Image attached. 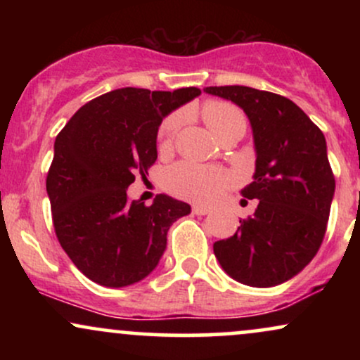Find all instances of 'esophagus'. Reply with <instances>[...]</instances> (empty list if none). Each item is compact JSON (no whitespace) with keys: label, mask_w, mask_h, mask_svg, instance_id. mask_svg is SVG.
Here are the masks:
<instances>
[{"label":"esophagus","mask_w":360,"mask_h":360,"mask_svg":"<svg viewBox=\"0 0 360 360\" xmlns=\"http://www.w3.org/2000/svg\"><path fill=\"white\" fill-rule=\"evenodd\" d=\"M193 213L194 214H208L210 213V208H206V206H201V205H194L193 206Z\"/></svg>","instance_id":"1"}]
</instances>
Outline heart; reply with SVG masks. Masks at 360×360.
I'll list each match as a JSON object with an SVG mask.
<instances>
[{
    "mask_svg": "<svg viewBox=\"0 0 360 360\" xmlns=\"http://www.w3.org/2000/svg\"><path fill=\"white\" fill-rule=\"evenodd\" d=\"M201 118L217 137H221L225 131L233 130V128L245 130V117H243L242 110L229 101H206L201 106ZM179 122L181 120L177 115H171L160 123L159 131H157V148L160 154L171 150ZM164 183L169 191L177 196L206 203V201L214 200L226 188L229 176L220 169L198 166L193 162H179L166 172Z\"/></svg>",
    "mask_w": 360,
    "mask_h": 360,
    "instance_id": "b5f03b06",
    "label": "heart"
}]
</instances>
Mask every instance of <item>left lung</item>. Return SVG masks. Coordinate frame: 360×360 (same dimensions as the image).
Wrapping results in <instances>:
<instances>
[{"mask_svg": "<svg viewBox=\"0 0 360 360\" xmlns=\"http://www.w3.org/2000/svg\"><path fill=\"white\" fill-rule=\"evenodd\" d=\"M249 117L254 181L242 189L257 208L230 238L213 243L223 271L254 288L278 286L315 257L326 232L335 177L321 130L281 94L249 86H210Z\"/></svg>", "mask_w": 360, "mask_h": 360, "instance_id": "8db88e82", "label": "left lung"}]
</instances>
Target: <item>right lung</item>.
<instances>
[{"mask_svg": "<svg viewBox=\"0 0 360 360\" xmlns=\"http://www.w3.org/2000/svg\"><path fill=\"white\" fill-rule=\"evenodd\" d=\"M198 88H122L74 113L53 143L47 194L59 243L86 278L106 288L139 283L155 269L167 230L191 206L167 194L128 201L135 176L157 160L162 118L200 96Z\"/></svg>", "mask_w": 360, "mask_h": 360, "instance_id": "add662e5", "label": "right lung"}]
</instances>
